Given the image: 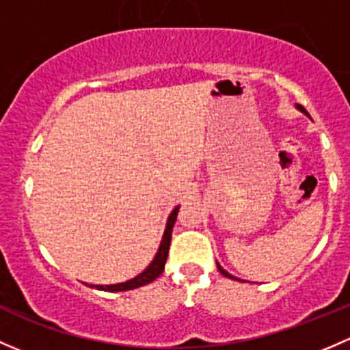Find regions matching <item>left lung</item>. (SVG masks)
Segmentation results:
<instances>
[{"mask_svg":"<svg viewBox=\"0 0 350 350\" xmlns=\"http://www.w3.org/2000/svg\"><path fill=\"white\" fill-rule=\"evenodd\" d=\"M295 107H297V110H300V112H301V113H305V116H307V117H310V116H308V112H307V110H305L304 107H301V105H299V104H295ZM216 267H218L219 273H221V275H224V277L231 278V280H240V278H237V277H233V275H231V273H228V271H226V270H224V268H223V267H221V265H219L218 262H216Z\"/></svg>","mask_w":350,"mask_h":350,"instance_id":"left-lung-1","label":"left lung"}]
</instances>
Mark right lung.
Segmentation results:
<instances>
[{
	"mask_svg": "<svg viewBox=\"0 0 350 350\" xmlns=\"http://www.w3.org/2000/svg\"><path fill=\"white\" fill-rule=\"evenodd\" d=\"M181 206H176L174 209L171 211V215L167 216V223H165V230L163 234V240L159 243V248H157L156 255H154L152 262H150L144 270L141 271L139 275H135L134 278L127 282H120V283H110V285H94V283H85L87 286L90 288H97L102 290V292H126V290H134L139 288V286H144L147 283L154 282L164 270L165 260H167L169 255V245H171V234H172V228H174L176 223V216H178V211Z\"/></svg>",
	"mask_w": 350,
	"mask_h": 350,
	"instance_id": "right-lung-1",
	"label": "right lung"
}]
</instances>
